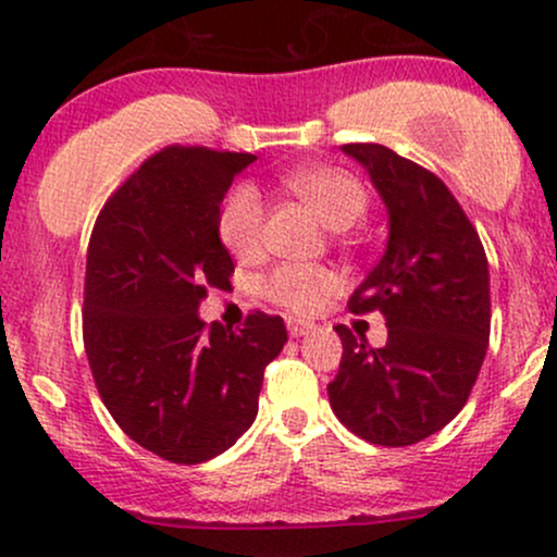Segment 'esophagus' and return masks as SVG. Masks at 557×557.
I'll return each mask as SVG.
<instances>
[{
	"mask_svg": "<svg viewBox=\"0 0 557 557\" xmlns=\"http://www.w3.org/2000/svg\"><path fill=\"white\" fill-rule=\"evenodd\" d=\"M314 325H309V322H301V320H288V333L290 338H304V335H309Z\"/></svg>",
	"mask_w": 557,
	"mask_h": 557,
	"instance_id": "34e87169",
	"label": "esophagus"
}]
</instances>
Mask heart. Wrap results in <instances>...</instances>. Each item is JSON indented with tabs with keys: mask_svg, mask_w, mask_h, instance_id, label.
<instances>
[{
	"mask_svg": "<svg viewBox=\"0 0 557 557\" xmlns=\"http://www.w3.org/2000/svg\"><path fill=\"white\" fill-rule=\"evenodd\" d=\"M285 185L333 232H344L362 216L368 193L344 169H301L285 176ZM219 235L237 259L259 253L264 240V198L253 185H237L219 211ZM338 280L325 267L283 264L261 280V293L280 307L309 314L335 290Z\"/></svg>",
	"mask_w": 557,
	"mask_h": 557,
	"instance_id": "b5f03b06",
	"label": "heart"
}]
</instances>
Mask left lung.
I'll use <instances>...</instances> for the list:
<instances>
[{
  "label": "left lung",
  "instance_id": "obj_1",
  "mask_svg": "<svg viewBox=\"0 0 557 557\" xmlns=\"http://www.w3.org/2000/svg\"><path fill=\"white\" fill-rule=\"evenodd\" d=\"M370 174L388 216L381 261L354 290V314L381 311L383 348L338 325L341 370L330 407L348 431L407 447L466 407L488 346V264L466 211L438 176L386 145H344Z\"/></svg>",
  "mask_w": 557,
  "mask_h": 557
}]
</instances>
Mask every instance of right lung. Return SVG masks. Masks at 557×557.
I'll use <instances>...</instances> for the list:
<instances>
[{"instance_id": "obj_1", "label": "right lung", "mask_w": 557, "mask_h": 557, "mask_svg": "<svg viewBox=\"0 0 557 557\" xmlns=\"http://www.w3.org/2000/svg\"><path fill=\"white\" fill-rule=\"evenodd\" d=\"M256 156L166 148L148 158L97 216L87 250L84 346L121 431L152 455L198 466L253 425L264 368L288 341L283 317L246 327L198 309L235 272L219 206Z\"/></svg>"}]
</instances>
